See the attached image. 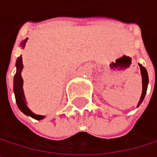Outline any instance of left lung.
Instances as JSON below:
<instances>
[{
  "label": "left lung",
  "instance_id": "1",
  "mask_svg": "<svg viewBox=\"0 0 157 157\" xmlns=\"http://www.w3.org/2000/svg\"><path fill=\"white\" fill-rule=\"evenodd\" d=\"M139 67H140V70H141V75H142V82H143V91H142L141 97H140V100L138 102V105H137V107L140 105L145 96V94H146V90H147V85H148V75H147V72H146V69L139 63Z\"/></svg>",
  "mask_w": 157,
  "mask_h": 157
}]
</instances>
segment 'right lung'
I'll return each instance as SVG.
<instances>
[{"instance_id":"obj_1","label":"right lung","mask_w":157,"mask_h":157,"mask_svg":"<svg viewBox=\"0 0 157 157\" xmlns=\"http://www.w3.org/2000/svg\"><path fill=\"white\" fill-rule=\"evenodd\" d=\"M27 40H28V38H26L21 44V46H22V48H24V46H25V44H26ZM22 68H23V64H22V58H21V55L16 60V74L14 75V79H13V92H14V95H15L16 104H17L19 109L21 110L24 114L30 115L31 117H33V118H34L36 120L44 119V115H38V114L33 113L26 105L27 102L25 100L23 88H22V85H23V80L21 78Z\"/></svg>"}]
</instances>
